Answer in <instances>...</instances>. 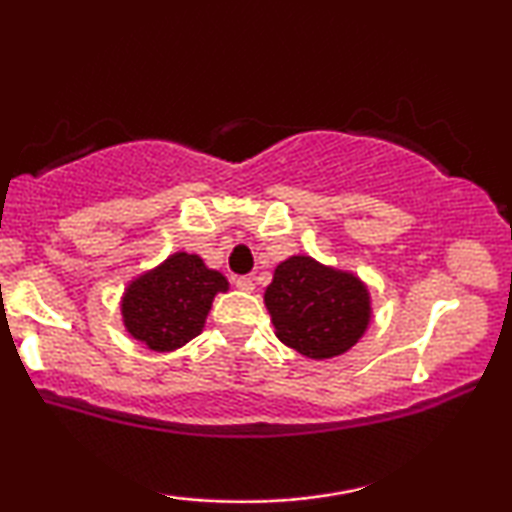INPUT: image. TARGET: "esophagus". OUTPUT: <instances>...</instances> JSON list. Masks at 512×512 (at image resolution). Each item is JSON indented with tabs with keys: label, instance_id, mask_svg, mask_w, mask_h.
I'll use <instances>...</instances> for the list:
<instances>
[{
	"label": "esophagus",
	"instance_id": "34e87169",
	"mask_svg": "<svg viewBox=\"0 0 512 512\" xmlns=\"http://www.w3.org/2000/svg\"><path fill=\"white\" fill-rule=\"evenodd\" d=\"M235 286L240 289L242 293H251L254 291V282H251V277H237L235 279Z\"/></svg>",
	"mask_w": 512,
	"mask_h": 512
}]
</instances>
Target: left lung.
Returning a JSON list of instances; mask_svg holds the SVG:
<instances>
[{
	"label": "left lung",
	"mask_w": 512,
	"mask_h": 512,
	"mask_svg": "<svg viewBox=\"0 0 512 512\" xmlns=\"http://www.w3.org/2000/svg\"><path fill=\"white\" fill-rule=\"evenodd\" d=\"M263 300L277 338L314 361L349 352L373 319L370 289L359 275L307 254L277 265Z\"/></svg>",
	"instance_id": "obj_1"
}]
</instances>
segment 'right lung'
<instances>
[{
	"label": "right lung",
	"mask_w": 512,
	"mask_h": 512,
	"mask_svg": "<svg viewBox=\"0 0 512 512\" xmlns=\"http://www.w3.org/2000/svg\"><path fill=\"white\" fill-rule=\"evenodd\" d=\"M228 289V279L198 254L174 251L125 286L123 326L151 352H174L202 333L214 296Z\"/></svg>",
	"instance_id": "add662e5"
}]
</instances>
